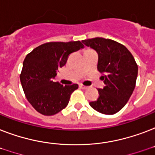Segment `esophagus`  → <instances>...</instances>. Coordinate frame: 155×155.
Listing matches in <instances>:
<instances>
[{"label": "esophagus", "mask_w": 155, "mask_h": 155, "mask_svg": "<svg viewBox=\"0 0 155 155\" xmlns=\"http://www.w3.org/2000/svg\"><path fill=\"white\" fill-rule=\"evenodd\" d=\"M80 87H81L82 89H87V88H88L87 86H84V85H83V84H80Z\"/></svg>", "instance_id": "obj_1"}]
</instances>
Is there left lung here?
<instances>
[{
    "label": "left lung",
    "instance_id": "left-lung-1",
    "mask_svg": "<svg viewBox=\"0 0 155 155\" xmlns=\"http://www.w3.org/2000/svg\"><path fill=\"white\" fill-rule=\"evenodd\" d=\"M98 54L97 69L105 86L98 89L99 97L89 104L95 110L113 115L125 105L134 90L137 65L130 51L119 42L104 38L83 40Z\"/></svg>",
    "mask_w": 155,
    "mask_h": 155
}]
</instances>
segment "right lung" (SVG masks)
I'll return each mask as SVG.
<instances>
[{"label":"right lung","mask_w":155,"mask_h":155,"mask_svg":"<svg viewBox=\"0 0 155 155\" xmlns=\"http://www.w3.org/2000/svg\"><path fill=\"white\" fill-rule=\"evenodd\" d=\"M84 48L80 41L47 42L36 47L24 59L20 80L26 99L45 116L54 115L67 107L78 84L63 86L53 80L68 56Z\"/></svg>","instance_id":"obj_1"}]
</instances>
